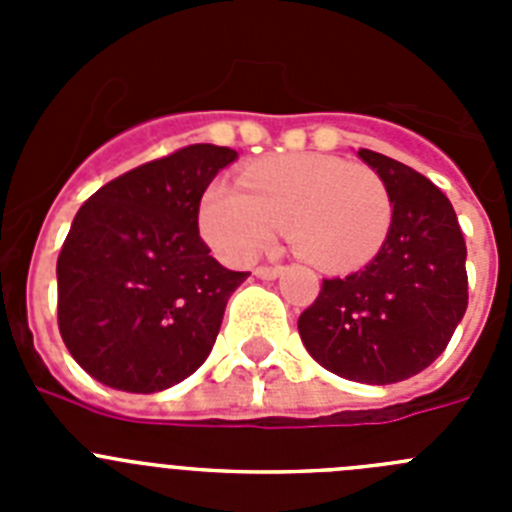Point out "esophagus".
Segmentation results:
<instances>
[{"label":"esophagus","mask_w":512,"mask_h":512,"mask_svg":"<svg viewBox=\"0 0 512 512\" xmlns=\"http://www.w3.org/2000/svg\"><path fill=\"white\" fill-rule=\"evenodd\" d=\"M282 271H284V266L274 264V266H256V271H253V274H256L259 279H277Z\"/></svg>","instance_id":"34e87169"}]
</instances>
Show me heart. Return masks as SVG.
Listing matches in <instances>:
<instances>
[{
	"instance_id": "1",
	"label": "heart",
	"mask_w": 512,
	"mask_h": 512,
	"mask_svg": "<svg viewBox=\"0 0 512 512\" xmlns=\"http://www.w3.org/2000/svg\"><path fill=\"white\" fill-rule=\"evenodd\" d=\"M238 187L212 184L200 228L225 259L246 261L284 228L297 259L330 274L361 269L392 225V197L369 166L320 153L269 156L246 166Z\"/></svg>"
}]
</instances>
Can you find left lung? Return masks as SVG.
<instances>
[{
	"instance_id": "8db88e82",
	"label": "left lung",
	"mask_w": 512,
	"mask_h": 512,
	"mask_svg": "<svg viewBox=\"0 0 512 512\" xmlns=\"http://www.w3.org/2000/svg\"><path fill=\"white\" fill-rule=\"evenodd\" d=\"M392 197L387 241L364 269L323 279L297 320L310 356L364 384L415 377L449 346L467 312V243L449 197L395 158L359 148Z\"/></svg>"
}]
</instances>
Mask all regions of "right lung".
Listing matches in <instances>:
<instances>
[{"label":"right lung","instance_id":"1","mask_svg":"<svg viewBox=\"0 0 512 512\" xmlns=\"http://www.w3.org/2000/svg\"><path fill=\"white\" fill-rule=\"evenodd\" d=\"M233 148L194 143L130 169L76 212L58 253V330L76 364L112 390H169L210 356L230 271L200 238V200Z\"/></svg>","mask_w":512,"mask_h":512}]
</instances>
